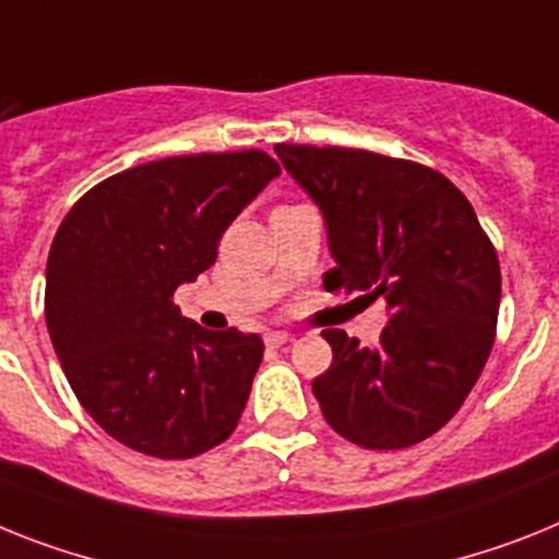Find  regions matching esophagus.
<instances>
[{"label":"esophagus","mask_w":559,"mask_h":559,"mask_svg":"<svg viewBox=\"0 0 559 559\" xmlns=\"http://www.w3.org/2000/svg\"><path fill=\"white\" fill-rule=\"evenodd\" d=\"M264 341H266V346H284L287 341H293V335L284 330H272V332H266Z\"/></svg>","instance_id":"1"}]
</instances>
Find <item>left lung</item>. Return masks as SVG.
Wrapping results in <instances>:
<instances>
[{
    "label": "left lung",
    "instance_id": "1",
    "mask_svg": "<svg viewBox=\"0 0 559 559\" xmlns=\"http://www.w3.org/2000/svg\"><path fill=\"white\" fill-rule=\"evenodd\" d=\"M321 210L326 289L383 298L374 346L323 330L332 367L312 381L326 424L364 449H403L447 426L495 344L500 264L475 210L424 164L349 147L278 144Z\"/></svg>",
    "mask_w": 559,
    "mask_h": 559
}]
</instances>
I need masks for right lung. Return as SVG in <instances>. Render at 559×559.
Segmentation results:
<instances>
[{"instance_id":"1","label":"right lung","mask_w":559,"mask_h":559,"mask_svg":"<svg viewBox=\"0 0 559 559\" xmlns=\"http://www.w3.org/2000/svg\"><path fill=\"white\" fill-rule=\"evenodd\" d=\"M281 176L261 150L173 156L84 192L56 233L45 321L84 412L124 447L185 461L238 426L264 341L181 316L224 229Z\"/></svg>"}]
</instances>
